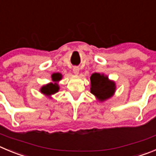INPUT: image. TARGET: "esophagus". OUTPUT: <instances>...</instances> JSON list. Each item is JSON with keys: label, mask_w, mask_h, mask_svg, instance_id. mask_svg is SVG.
<instances>
[{"label": "esophagus", "mask_w": 156, "mask_h": 156, "mask_svg": "<svg viewBox=\"0 0 156 156\" xmlns=\"http://www.w3.org/2000/svg\"><path fill=\"white\" fill-rule=\"evenodd\" d=\"M73 73L75 74V75H78V74H79V68H78V67H74Z\"/></svg>", "instance_id": "1"}]
</instances>
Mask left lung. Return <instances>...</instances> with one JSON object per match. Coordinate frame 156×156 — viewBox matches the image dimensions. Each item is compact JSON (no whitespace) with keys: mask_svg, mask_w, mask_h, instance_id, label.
Here are the masks:
<instances>
[{"mask_svg":"<svg viewBox=\"0 0 156 156\" xmlns=\"http://www.w3.org/2000/svg\"><path fill=\"white\" fill-rule=\"evenodd\" d=\"M91 93L100 101L111 98L115 91V83L103 74L94 73L91 78Z\"/></svg>","mask_w":156,"mask_h":156,"instance_id":"left-lung-1","label":"left lung"}]
</instances>
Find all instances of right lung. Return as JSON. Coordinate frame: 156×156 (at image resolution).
<instances>
[{"mask_svg": "<svg viewBox=\"0 0 156 156\" xmlns=\"http://www.w3.org/2000/svg\"><path fill=\"white\" fill-rule=\"evenodd\" d=\"M61 79H62V75L61 74L57 73L55 75H52V81L55 83H49V84L42 86L41 88L40 89L41 92L47 96H51V94L58 92V90H59V86H58L57 82L60 81Z\"/></svg>", "mask_w": 156, "mask_h": 156, "instance_id": "obj_1", "label": "right lung"}]
</instances>
